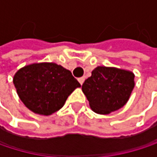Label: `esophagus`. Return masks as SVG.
<instances>
[{
    "label": "esophagus",
    "mask_w": 157,
    "mask_h": 157,
    "mask_svg": "<svg viewBox=\"0 0 157 157\" xmlns=\"http://www.w3.org/2000/svg\"><path fill=\"white\" fill-rule=\"evenodd\" d=\"M78 81L81 84H82V83H83V82H84V77H80V78H78Z\"/></svg>",
    "instance_id": "esophagus-1"
}]
</instances>
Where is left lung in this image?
Returning a JSON list of instances; mask_svg holds the SVG:
<instances>
[{
    "label": "left lung",
    "instance_id": "1",
    "mask_svg": "<svg viewBox=\"0 0 157 157\" xmlns=\"http://www.w3.org/2000/svg\"><path fill=\"white\" fill-rule=\"evenodd\" d=\"M134 79L132 72L98 66L84 81L82 90L93 111L107 114L126 104L135 87Z\"/></svg>",
    "mask_w": 157,
    "mask_h": 157
}]
</instances>
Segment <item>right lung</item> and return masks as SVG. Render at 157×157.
<instances>
[{"label":"right lung","mask_w":157,"mask_h":157,"mask_svg":"<svg viewBox=\"0 0 157 157\" xmlns=\"http://www.w3.org/2000/svg\"><path fill=\"white\" fill-rule=\"evenodd\" d=\"M13 83L25 106L43 115L61 109L74 90L81 86L69 70L53 63H33L20 69Z\"/></svg>","instance_id":"add662e5"}]
</instances>
